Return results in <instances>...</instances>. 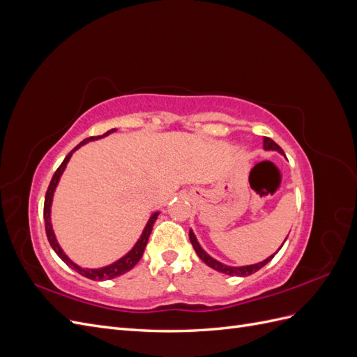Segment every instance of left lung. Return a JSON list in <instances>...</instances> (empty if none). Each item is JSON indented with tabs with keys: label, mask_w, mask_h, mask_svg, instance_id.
I'll use <instances>...</instances> for the list:
<instances>
[{
	"label": "left lung",
	"mask_w": 357,
	"mask_h": 357,
	"mask_svg": "<svg viewBox=\"0 0 357 357\" xmlns=\"http://www.w3.org/2000/svg\"><path fill=\"white\" fill-rule=\"evenodd\" d=\"M264 149L266 150V152H278L280 155L284 156L283 149L280 147L277 143H274L273 139L268 138V137H264ZM189 238H190V243H192L193 248H195L197 255L199 256V259H201V261H202L204 264H207L210 268L215 269V271L223 273V274H226V275H236V277H247V275H252V274H255L256 271H259V269H261L262 266H265L269 261H271V259L278 253L280 248H282L283 244H284V243H283L282 245H280V248H278V250H277L274 255L266 257L265 261H262V262H257V264H253V265H243V266H229V265H225V264L219 262L218 259L211 257L207 252H205L204 248L201 247V244L198 243L197 235L193 234L192 229H189ZM286 240H287V238H286ZM286 240H284V241H286Z\"/></svg>",
	"instance_id": "left-lung-1"
}]
</instances>
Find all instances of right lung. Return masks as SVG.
Wrapping results in <instances>:
<instances>
[{"mask_svg":"<svg viewBox=\"0 0 357 357\" xmlns=\"http://www.w3.org/2000/svg\"><path fill=\"white\" fill-rule=\"evenodd\" d=\"M117 129H110V131H107L104 135H98V137H89L83 139V142L80 144L75 146L71 152L66 156V159L62 160V164L59 165V168L56 169L55 174H53L52 180H50V185L47 188V192H46V198H45V211H43V215H45V226H46V235H47V240L52 245L53 250H55V253L62 259L63 262H66L71 269H74V271H77L80 275L86 277V278H91V280H96V282H104V280H110V278H114V277H119L128 271H131V269L138 264L139 259H142L143 253H144V248L147 245V241H149V236L150 234H152V229H153V223L156 222L158 215L160 211H155L152 215H150L144 229L142 232V235H139L138 241L134 244V247L129 250L126 255H123L121 259H117L116 262L107 265V266H101V268H82L80 265H77L75 262H73L71 259L66 255V252L62 250V247L59 245L58 240H56V235H55V231H53V226H52V202H53V195H55V190L59 185V180L63 174V171H66L67 168V164L68 160L71 159L73 153L75 152V150L80 149L82 146L88 144L89 142H95V139H100V138H104L107 135H110L113 132H116Z\"/></svg>","mask_w":357,"mask_h":357,"instance_id":"obj_1","label":"right lung"}]
</instances>
